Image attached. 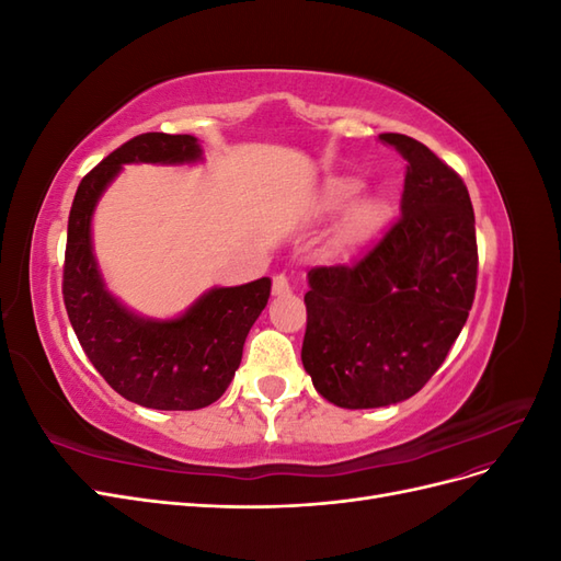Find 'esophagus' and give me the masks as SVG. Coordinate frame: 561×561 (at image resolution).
I'll return each mask as SVG.
<instances>
[{
	"label": "esophagus",
	"mask_w": 561,
	"mask_h": 561,
	"mask_svg": "<svg viewBox=\"0 0 561 561\" xmlns=\"http://www.w3.org/2000/svg\"><path fill=\"white\" fill-rule=\"evenodd\" d=\"M293 293V285H290V280H287V276L285 274H276L274 276V295L276 297H285V295H290Z\"/></svg>",
	"instance_id": "34e87169"
}]
</instances>
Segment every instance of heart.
<instances>
[{"label": "heart", "instance_id": "b5f03b06", "mask_svg": "<svg viewBox=\"0 0 561 561\" xmlns=\"http://www.w3.org/2000/svg\"><path fill=\"white\" fill-rule=\"evenodd\" d=\"M358 190H360V182L353 180V178L332 180L328 184L325 196H322V206H325L328 210L342 208L344 203ZM377 222H379V206H377V203L369 201V198L358 201L348 210V217H346V225H344L346 239H360V236H365V233L375 229Z\"/></svg>", "mask_w": 561, "mask_h": 561}]
</instances>
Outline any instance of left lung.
I'll return each instance as SVG.
<instances>
[{
	"mask_svg": "<svg viewBox=\"0 0 561 561\" xmlns=\"http://www.w3.org/2000/svg\"><path fill=\"white\" fill-rule=\"evenodd\" d=\"M407 161L400 217L353 264L309 271L301 363L344 410L396 404L426 386L461 334L478 285L466 184L410 135L381 133Z\"/></svg>",
	"mask_w": 561,
	"mask_h": 561,
	"instance_id": "obj_1",
	"label": "left lung"
}]
</instances>
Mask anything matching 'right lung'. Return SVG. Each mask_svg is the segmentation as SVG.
<instances>
[{
	"label": "right lung",
	"instance_id": "obj_1",
	"mask_svg": "<svg viewBox=\"0 0 561 561\" xmlns=\"http://www.w3.org/2000/svg\"><path fill=\"white\" fill-rule=\"evenodd\" d=\"M194 135L142 133L114 149L81 180L67 222L62 299L89 360L118 396L149 410L190 412L229 388L243 344L264 311L271 280L213 287L180 318L154 320L128 311L107 287L93 254L91 219L124 163L182 165L201 161Z\"/></svg>",
	"mask_w": 561,
	"mask_h": 561
}]
</instances>
